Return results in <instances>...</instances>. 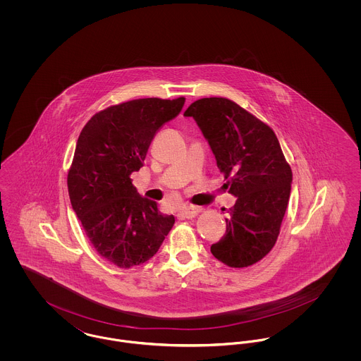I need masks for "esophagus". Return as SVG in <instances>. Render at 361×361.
Listing matches in <instances>:
<instances>
[{
  "label": "esophagus",
  "instance_id": "esophagus-1",
  "mask_svg": "<svg viewBox=\"0 0 361 361\" xmlns=\"http://www.w3.org/2000/svg\"><path fill=\"white\" fill-rule=\"evenodd\" d=\"M200 208L199 207H185V208H183L181 211H180V216L181 218H187V219H192V218H195L196 215H199L200 214Z\"/></svg>",
  "mask_w": 361,
  "mask_h": 361
}]
</instances>
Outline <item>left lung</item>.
Listing matches in <instances>:
<instances>
[{
	"label": "left lung",
	"mask_w": 361,
	"mask_h": 361,
	"mask_svg": "<svg viewBox=\"0 0 361 361\" xmlns=\"http://www.w3.org/2000/svg\"><path fill=\"white\" fill-rule=\"evenodd\" d=\"M184 116L200 127L226 188L237 197L226 234L211 253L231 268L253 265L275 246L290 200L291 166L274 130L228 99H200Z\"/></svg>",
	"instance_id": "obj_1"
}]
</instances>
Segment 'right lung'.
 <instances>
[{
  "instance_id": "right-lung-1",
  "label": "right lung",
  "mask_w": 361,
  "mask_h": 361,
  "mask_svg": "<svg viewBox=\"0 0 361 361\" xmlns=\"http://www.w3.org/2000/svg\"><path fill=\"white\" fill-rule=\"evenodd\" d=\"M184 103L150 97L111 105L90 118L77 140L68 173L71 207L96 252L119 268L150 259L172 230L174 216L142 197L130 176Z\"/></svg>"
}]
</instances>
